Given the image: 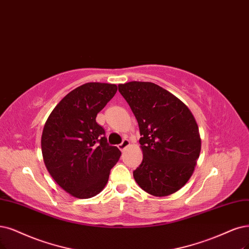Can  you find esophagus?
<instances>
[{
	"instance_id": "34e87169",
	"label": "esophagus",
	"mask_w": 249,
	"mask_h": 249,
	"mask_svg": "<svg viewBox=\"0 0 249 249\" xmlns=\"http://www.w3.org/2000/svg\"><path fill=\"white\" fill-rule=\"evenodd\" d=\"M129 144H130V142L125 139V140H123V141H122V142H121V143H120V144L118 145V148L120 149V151H122V152H123V151H125V149H126L127 146L129 145Z\"/></svg>"
}]
</instances>
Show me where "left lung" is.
Masks as SVG:
<instances>
[{
    "mask_svg": "<svg viewBox=\"0 0 249 249\" xmlns=\"http://www.w3.org/2000/svg\"><path fill=\"white\" fill-rule=\"evenodd\" d=\"M142 135L143 159L133 171L139 186L157 197L178 191L191 178L201 150L196 120L178 97L151 82L120 84Z\"/></svg>",
    "mask_w": 249,
    "mask_h": 249,
    "instance_id": "left-lung-1",
    "label": "left lung"
}]
</instances>
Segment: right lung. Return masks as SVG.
<instances>
[{
  "label": "right lung",
  "mask_w": 249,
  "mask_h": 249,
  "mask_svg": "<svg viewBox=\"0 0 249 249\" xmlns=\"http://www.w3.org/2000/svg\"><path fill=\"white\" fill-rule=\"evenodd\" d=\"M116 92L114 84L86 83L60 100L44 126L41 144L46 167L76 198L97 195L121 156L96 122L97 114Z\"/></svg>",
  "instance_id": "1"
}]
</instances>
